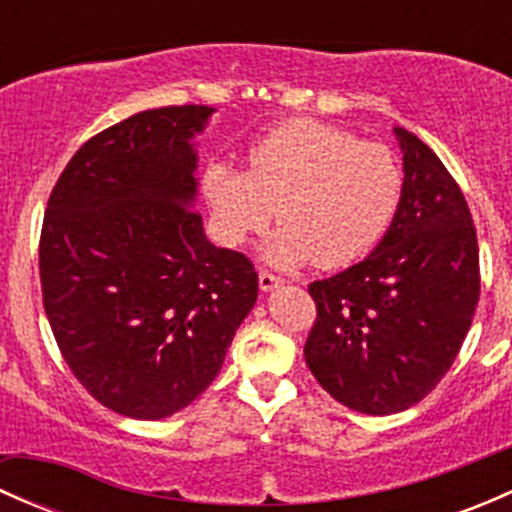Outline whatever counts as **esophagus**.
<instances>
[{
  "label": "esophagus",
  "instance_id": "34e87169",
  "mask_svg": "<svg viewBox=\"0 0 512 512\" xmlns=\"http://www.w3.org/2000/svg\"><path fill=\"white\" fill-rule=\"evenodd\" d=\"M277 285H282V277H277V275H272V272H267V270H262L260 272V289H275Z\"/></svg>",
  "mask_w": 512,
  "mask_h": 512
}]
</instances>
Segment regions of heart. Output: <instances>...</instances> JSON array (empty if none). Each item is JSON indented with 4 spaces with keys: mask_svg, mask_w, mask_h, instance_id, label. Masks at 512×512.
I'll list each match as a JSON object with an SVG mask.
<instances>
[{
    "mask_svg": "<svg viewBox=\"0 0 512 512\" xmlns=\"http://www.w3.org/2000/svg\"><path fill=\"white\" fill-rule=\"evenodd\" d=\"M203 195L215 230L230 245L280 220L270 255L277 265L312 262L339 270L369 255L386 235L404 195V173L384 143L359 141L329 123H280L245 153V170L213 163Z\"/></svg>",
    "mask_w": 512,
    "mask_h": 512,
    "instance_id": "b5f03b06",
    "label": "heart"
}]
</instances>
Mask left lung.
I'll use <instances>...</instances> for the list:
<instances>
[{
	"instance_id": "1",
	"label": "left lung",
	"mask_w": 512,
	"mask_h": 512,
	"mask_svg": "<svg viewBox=\"0 0 512 512\" xmlns=\"http://www.w3.org/2000/svg\"><path fill=\"white\" fill-rule=\"evenodd\" d=\"M404 195L366 260L309 285L317 307L304 359L339 404L371 416L411 409L438 386L480 294L471 210L441 158L406 128Z\"/></svg>"
}]
</instances>
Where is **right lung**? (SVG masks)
Segmentation results:
<instances>
[{"mask_svg": "<svg viewBox=\"0 0 512 512\" xmlns=\"http://www.w3.org/2000/svg\"><path fill=\"white\" fill-rule=\"evenodd\" d=\"M213 113L168 106L96 133L49 195L44 312L76 379L106 409L156 421L218 376L257 299L242 252L205 240L190 138Z\"/></svg>", "mask_w": 512, "mask_h": 512, "instance_id": "obj_1", "label": "right lung"}]
</instances>
